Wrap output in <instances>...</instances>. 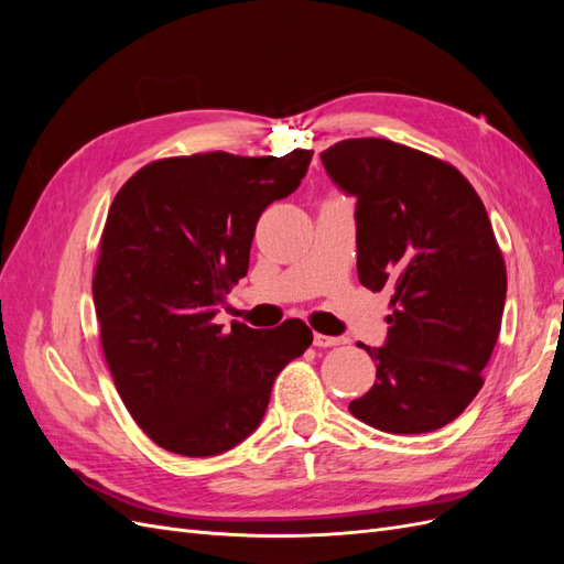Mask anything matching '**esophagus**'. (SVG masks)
Wrapping results in <instances>:
<instances>
[{
    "mask_svg": "<svg viewBox=\"0 0 564 564\" xmlns=\"http://www.w3.org/2000/svg\"><path fill=\"white\" fill-rule=\"evenodd\" d=\"M313 344H315L317 348H334V346L346 344V338H340V336H324V334H313Z\"/></svg>",
    "mask_w": 564,
    "mask_h": 564,
    "instance_id": "obj_1",
    "label": "esophagus"
}]
</instances>
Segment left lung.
<instances>
[{
	"label": "left lung",
	"mask_w": 564,
	"mask_h": 564,
	"mask_svg": "<svg viewBox=\"0 0 564 564\" xmlns=\"http://www.w3.org/2000/svg\"><path fill=\"white\" fill-rule=\"evenodd\" d=\"M357 197V278L390 286L383 348H365L377 381L350 414L395 435L431 433L480 392L506 303V263L480 195L456 166L388 139L322 152Z\"/></svg>",
	"instance_id": "left-lung-1"
}]
</instances>
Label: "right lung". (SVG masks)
<instances>
[{
	"instance_id": "1",
	"label": "right lung",
	"mask_w": 564,
	"mask_h": 564,
	"mask_svg": "<svg viewBox=\"0 0 564 564\" xmlns=\"http://www.w3.org/2000/svg\"><path fill=\"white\" fill-rule=\"evenodd\" d=\"M311 158H166L115 195L94 272L100 346L119 398L162 449L214 456L240 445L278 373L313 344L301 319L230 332L214 322L247 275L263 209L296 191Z\"/></svg>"
}]
</instances>
